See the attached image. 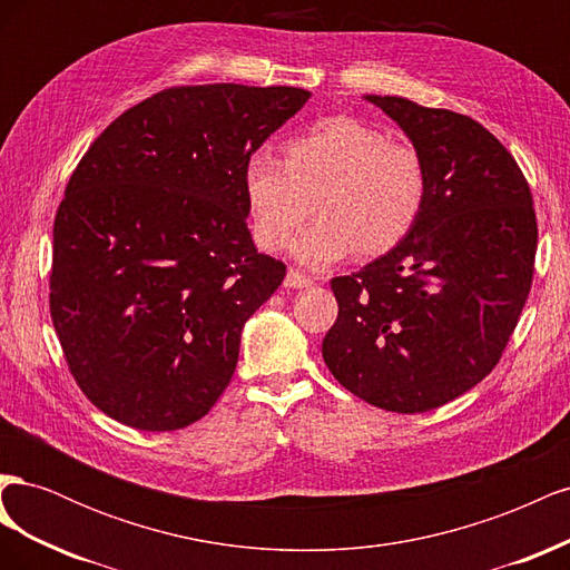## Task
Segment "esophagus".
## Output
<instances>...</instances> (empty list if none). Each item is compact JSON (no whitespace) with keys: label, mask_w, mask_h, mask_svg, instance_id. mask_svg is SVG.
Segmentation results:
<instances>
[{"label":"esophagus","mask_w":570,"mask_h":570,"mask_svg":"<svg viewBox=\"0 0 570 570\" xmlns=\"http://www.w3.org/2000/svg\"><path fill=\"white\" fill-rule=\"evenodd\" d=\"M312 283H314V281L308 278V275H304V273H299V271H295V268H289L287 275H285V287H289V289H302V287L312 285Z\"/></svg>","instance_id":"obj_1"}]
</instances>
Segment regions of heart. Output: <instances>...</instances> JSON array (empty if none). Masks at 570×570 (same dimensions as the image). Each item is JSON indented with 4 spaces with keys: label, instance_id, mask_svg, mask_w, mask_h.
<instances>
[{
    "label": "heart",
    "instance_id": "heart-1",
    "mask_svg": "<svg viewBox=\"0 0 570 570\" xmlns=\"http://www.w3.org/2000/svg\"><path fill=\"white\" fill-rule=\"evenodd\" d=\"M243 189L258 247H285L316 204L318 218L289 245L302 266L327 268L358 245L366 254L396 247L416 226L425 168L411 145L350 116L325 118L287 142L285 164L252 154Z\"/></svg>",
    "mask_w": 570,
    "mask_h": 570
}]
</instances>
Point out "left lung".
I'll use <instances>...</instances> for the list:
<instances>
[{
    "mask_svg": "<svg viewBox=\"0 0 570 570\" xmlns=\"http://www.w3.org/2000/svg\"><path fill=\"white\" fill-rule=\"evenodd\" d=\"M364 99L419 151L425 202L400 245L331 281L340 312L321 352L358 400L423 413L497 366L530 292L538 220L519 164L478 120Z\"/></svg>",
    "mask_w": 570,
    "mask_h": 570,
    "instance_id": "left-lung-1",
    "label": "left lung"
}]
</instances>
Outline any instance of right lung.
<instances>
[{"label":"right lung","mask_w":570,"mask_h":570,"mask_svg":"<svg viewBox=\"0 0 570 570\" xmlns=\"http://www.w3.org/2000/svg\"><path fill=\"white\" fill-rule=\"evenodd\" d=\"M308 97L164 90L80 159L55 218L49 308L78 387L109 419L166 433L228 387L245 323L285 278L256 252L243 170Z\"/></svg>","instance_id":"add662e5"}]
</instances>
